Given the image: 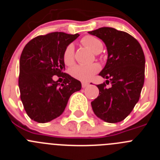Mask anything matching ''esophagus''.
Here are the masks:
<instances>
[{"label": "esophagus", "mask_w": 160, "mask_h": 160, "mask_svg": "<svg viewBox=\"0 0 160 160\" xmlns=\"http://www.w3.org/2000/svg\"><path fill=\"white\" fill-rule=\"evenodd\" d=\"M88 86H89L88 82H82V87L83 88H86V87H88Z\"/></svg>", "instance_id": "34e87169"}]
</instances>
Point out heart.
Returning <instances> with one entry per match:
<instances>
[{"label":"heart","mask_w":160,"mask_h":160,"mask_svg":"<svg viewBox=\"0 0 160 160\" xmlns=\"http://www.w3.org/2000/svg\"><path fill=\"white\" fill-rule=\"evenodd\" d=\"M82 43L88 47L94 53H99L103 49V44L100 39L92 35H87L82 38ZM62 58L64 63L67 66H71L74 62V46L73 44H69L63 51ZM100 67L98 64L77 65L70 69V73L72 77L79 81L87 82L92 78L93 76L99 71Z\"/></svg>","instance_id":"b5f03b06"}]
</instances>
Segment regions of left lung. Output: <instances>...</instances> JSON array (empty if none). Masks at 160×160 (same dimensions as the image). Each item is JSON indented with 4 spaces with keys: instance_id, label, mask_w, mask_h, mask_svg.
<instances>
[{
    "instance_id": "left-lung-1",
    "label": "left lung",
    "mask_w": 160,
    "mask_h": 160,
    "mask_svg": "<svg viewBox=\"0 0 160 160\" xmlns=\"http://www.w3.org/2000/svg\"><path fill=\"white\" fill-rule=\"evenodd\" d=\"M89 33L102 39L108 51L107 64L99 73L107 80L97 85L99 95L91 102L93 111L105 122H121L131 114L140 97L145 75L143 51L139 42L123 31L102 27Z\"/></svg>"
}]
</instances>
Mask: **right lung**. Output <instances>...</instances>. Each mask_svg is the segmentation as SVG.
Wrapping results in <instances>:
<instances>
[{"label": "right lung", "mask_w": 160, "mask_h": 160, "mask_svg": "<svg viewBox=\"0 0 160 160\" xmlns=\"http://www.w3.org/2000/svg\"><path fill=\"white\" fill-rule=\"evenodd\" d=\"M79 36L63 32L40 35L29 41L20 58L18 78L21 99L31 119L48 122L62 114L73 93L81 90V82L63 73L65 48ZM64 78L60 85L52 80Z\"/></svg>", "instance_id": "add662e5"}]
</instances>
